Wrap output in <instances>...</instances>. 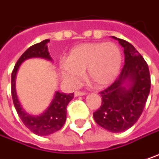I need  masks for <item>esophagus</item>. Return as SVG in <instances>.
<instances>
[{"mask_svg":"<svg viewBox=\"0 0 159 159\" xmlns=\"http://www.w3.org/2000/svg\"><path fill=\"white\" fill-rule=\"evenodd\" d=\"M86 93L85 92H81V91H76L75 92V96H82V95H84Z\"/></svg>","mask_w":159,"mask_h":159,"instance_id":"obj_1","label":"esophagus"}]
</instances>
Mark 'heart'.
Returning <instances> with one entry per match:
<instances>
[{
    "label": "heart",
    "mask_w": 159,
    "mask_h": 159,
    "mask_svg": "<svg viewBox=\"0 0 159 159\" xmlns=\"http://www.w3.org/2000/svg\"><path fill=\"white\" fill-rule=\"evenodd\" d=\"M121 62V52L116 44L84 43L71 49L66 61L60 63L59 72L64 84L71 88L81 83L85 70L89 81L103 87L116 78Z\"/></svg>",
    "instance_id": "obj_1"
}]
</instances>
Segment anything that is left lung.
I'll list each match as a JSON object with an SVG mask.
<instances>
[{"label": "left lung", "mask_w": 159, "mask_h": 159, "mask_svg": "<svg viewBox=\"0 0 159 159\" xmlns=\"http://www.w3.org/2000/svg\"><path fill=\"white\" fill-rule=\"evenodd\" d=\"M124 48L125 64L119 77L109 87L100 92L102 105L93 112L99 126L111 132H122L132 127L144 110L150 91V75L147 62L126 40L117 39ZM131 82L129 89L124 84Z\"/></svg>", "instance_id": "1"}]
</instances>
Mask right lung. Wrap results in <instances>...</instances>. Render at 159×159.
<instances>
[{
	"mask_svg": "<svg viewBox=\"0 0 159 159\" xmlns=\"http://www.w3.org/2000/svg\"><path fill=\"white\" fill-rule=\"evenodd\" d=\"M49 39H45L41 42L37 43L29 48L21 55V57L17 61L14 68L11 73V96L13 100L15 109L21 119L24 125L33 133L39 136L50 135L52 133L59 130L64 126L66 120V107L72 99L74 98L73 93H64L57 92L54 98L52 100L50 105L39 116H30L27 114L20 106L15 90V79L16 74L20 64L24 60L31 57H42L48 60H51L49 53L48 50L47 44Z\"/></svg>",
	"mask_w": 159,
	"mask_h": 159,
	"instance_id": "1",
	"label": "right lung"
}]
</instances>
